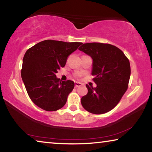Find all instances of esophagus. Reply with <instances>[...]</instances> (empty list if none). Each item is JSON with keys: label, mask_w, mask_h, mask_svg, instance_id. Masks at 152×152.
Instances as JSON below:
<instances>
[{"label": "esophagus", "mask_w": 152, "mask_h": 152, "mask_svg": "<svg viewBox=\"0 0 152 152\" xmlns=\"http://www.w3.org/2000/svg\"><path fill=\"white\" fill-rule=\"evenodd\" d=\"M82 85V84L80 83V82H75V87L76 88H78V87Z\"/></svg>", "instance_id": "obj_1"}]
</instances>
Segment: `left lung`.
Masks as SVG:
<instances>
[{
	"label": "left lung",
	"instance_id": "left-lung-1",
	"mask_svg": "<svg viewBox=\"0 0 152 152\" xmlns=\"http://www.w3.org/2000/svg\"><path fill=\"white\" fill-rule=\"evenodd\" d=\"M92 59V75L96 87L86 86L88 93L81 99L87 111L103 114L119 103L127 90L131 75L130 63L124 53L115 45L87 43L78 48Z\"/></svg>",
	"mask_w": 152,
	"mask_h": 152
}]
</instances>
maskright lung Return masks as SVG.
Returning a JSON list of instances; mask_svg holds the SVG:
<instances>
[{"instance_id":"right-lung-1","label":"right lung","mask_w":152,"mask_h":152,"mask_svg":"<svg viewBox=\"0 0 152 152\" xmlns=\"http://www.w3.org/2000/svg\"><path fill=\"white\" fill-rule=\"evenodd\" d=\"M82 44L48 39L27 50L23 60L21 78L28 95L37 107L55 111L65 105L74 82H61L56 74L65 66L68 56Z\"/></svg>"}]
</instances>
